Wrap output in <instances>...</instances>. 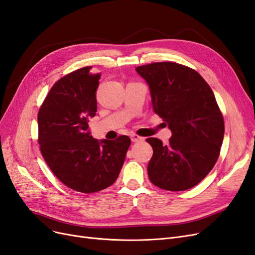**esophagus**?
Wrapping results in <instances>:
<instances>
[{"mask_svg":"<svg viewBox=\"0 0 255 255\" xmlns=\"http://www.w3.org/2000/svg\"><path fill=\"white\" fill-rule=\"evenodd\" d=\"M130 139H132L133 142H138V141H142L143 138L136 135V134H130Z\"/></svg>","mask_w":255,"mask_h":255,"instance_id":"34e87169","label":"esophagus"}]
</instances>
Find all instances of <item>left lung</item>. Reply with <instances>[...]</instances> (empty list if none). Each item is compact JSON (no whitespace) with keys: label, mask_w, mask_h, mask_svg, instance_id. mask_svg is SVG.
<instances>
[{"label":"left lung","mask_w":255,"mask_h":255,"mask_svg":"<svg viewBox=\"0 0 255 255\" xmlns=\"http://www.w3.org/2000/svg\"><path fill=\"white\" fill-rule=\"evenodd\" d=\"M136 72L148 84L153 111L172 133L167 144L146 139L153 149L149 179L165 190L192 188L215 166L225 136L214 92L197 71L176 63L140 66Z\"/></svg>","instance_id":"obj_1"}]
</instances>
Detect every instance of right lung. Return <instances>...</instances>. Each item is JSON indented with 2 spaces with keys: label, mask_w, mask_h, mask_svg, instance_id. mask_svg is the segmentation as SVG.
Returning a JSON list of instances; mask_svg holds the SVG:
<instances>
[{
  "label": "right lung",
  "mask_w": 255,
  "mask_h": 255,
  "mask_svg": "<svg viewBox=\"0 0 255 255\" xmlns=\"http://www.w3.org/2000/svg\"><path fill=\"white\" fill-rule=\"evenodd\" d=\"M85 67L53 85L38 113V141L52 172L66 186L91 194L113 185L125 163L130 139H96L89 120L97 112L100 74Z\"/></svg>",
  "instance_id": "right-lung-1"
}]
</instances>
